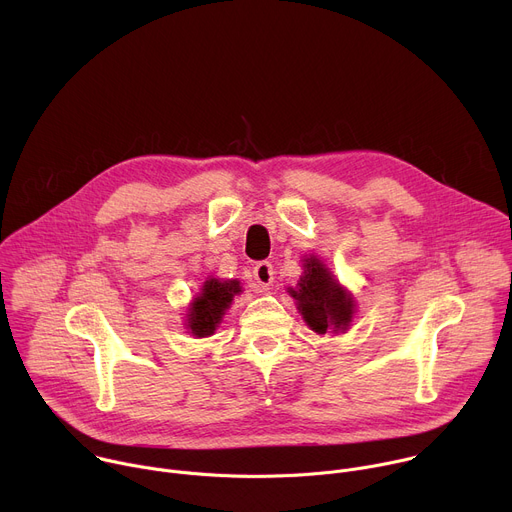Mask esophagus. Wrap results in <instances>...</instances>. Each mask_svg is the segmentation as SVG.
<instances>
[{"label": "esophagus", "mask_w": 512, "mask_h": 512, "mask_svg": "<svg viewBox=\"0 0 512 512\" xmlns=\"http://www.w3.org/2000/svg\"><path fill=\"white\" fill-rule=\"evenodd\" d=\"M275 271H273V265L269 261H259L255 267H253V277H255V285L259 289H267L271 283H273V277Z\"/></svg>", "instance_id": "1"}]
</instances>
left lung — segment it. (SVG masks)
<instances>
[{
  "instance_id": "1",
  "label": "left lung",
  "mask_w": 512,
  "mask_h": 512,
  "mask_svg": "<svg viewBox=\"0 0 512 512\" xmlns=\"http://www.w3.org/2000/svg\"><path fill=\"white\" fill-rule=\"evenodd\" d=\"M304 267L300 289H289V294L298 302L306 324L318 334L346 330L354 314V300L316 257H310Z\"/></svg>"
}]
</instances>
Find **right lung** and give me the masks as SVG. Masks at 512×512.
Instances as JSON below:
<instances>
[{
    "mask_svg": "<svg viewBox=\"0 0 512 512\" xmlns=\"http://www.w3.org/2000/svg\"><path fill=\"white\" fill-rule=\"evenodd\" d=\"M241 291L239 281H218L208 279L202 285V294L194 298L190 312H188V328L194 336L204 338L210 336L221 322L225 310L233 302V296Z\"/></svg>",
    "mask_w": 512,
    "mask_h": 512,
    "instance_id": "1",
    "label": "right lung"
}]
</instances>
